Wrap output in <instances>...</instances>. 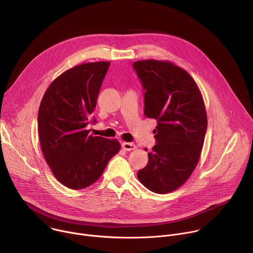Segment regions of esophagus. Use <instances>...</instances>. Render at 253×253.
<instances>
[{"mask_svg": "<svg viewBox=\"0 0 253 253\" xmlns=\"http://www.w3.org/2000/svg\"><path fill=\"white\" fill-rule=\"evenodd\" d=\"M121 146H122V148H123L124 150H126V151H133V150L137 149V146L135 145V144H133V143H128V142H123V143L121 144Z\"/></svg>", "mask_w": 253, "mask_h": 253, "instance_id": "obj_1", "label": "esophagus"}]
</instances>
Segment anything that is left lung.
Returning <instances> with one entry per match:
<instances>
[{
  "mask_svg": "<svg viewBox=\"0 0 253 253\" xmlns=\"http://www.w3.org/2000/svg\"><path fill=\"white\" fill-rule=\"evenodd\" d=\"M133 68L145 90L144 114L157 120L156 145L137 177L150 191L169 193L186 182L199 161L207 129L204 101L194 79L169 61L142 60Z\"/></svg>",
  "mask_w": 253,
  "mask_h": 253,
  "instance_id": "1",
  "label": "left lung"
}]
</instances>
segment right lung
<instances>
[{
    "instance_id": "obj_1",
    "label": "right lung",
    "mask_w": 253,
    "mask_h": 253,
    "mask_svg": "<svg viewBox=\"0 0 253 253\" xmlns=\"http://www.w3.org/2000/svg\"><path fill=\"white\" fill-rule=\"evenodd\" d=\"M109 66L94 62L65 71L40 104L38 133L44 157L58 181L70 189L96 182L121 149L118 140L92 136L86 128Z\"/></svg>"
}]
</instances>
